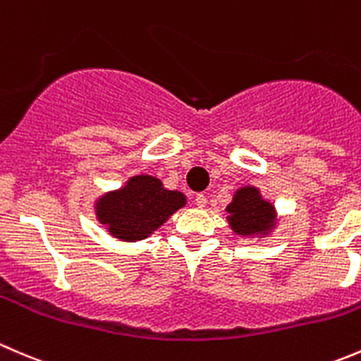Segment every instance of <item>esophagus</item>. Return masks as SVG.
<instances>
[{"label": "esophagus", "mask_w": 361, "mask_h": 361, "mask_svg": "<svg viewBox=\"0 0 361 361\" xmlns=\"http://www.w3.org/2000/svg\"><path fill=\"white\" fill-rule=\"evenodd\" d=\"M195 202H196V205L200 207V209H203V207L207 205V196L203 195V192H198V195L195 196Z\"/></svg>", "instance_id": "1"}]
</instances>
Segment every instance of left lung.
I'll list each match as a JSON object with an SVG mask.
<instances>
[{
  "instance_id": "obj_1",
  "label": "left lung",
  "mask_w": 361,
  "mask_h": 361,
  "mask_svg": "<svg viewBox=\"0 0 361 361\" xmlns=\"http://www.w3.org/2000/svg\"><path fill=\"white\" fill-rule=\"evenodd\" d=\"M228 221L237 235L267 233L274 226L276 212L272 203L265 202L256 188H242L235 192L233 202L226 207Z\"/></svg>"
}]
</instances>
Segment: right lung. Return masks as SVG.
<instances>
[{
    "label": "right lung",
    "instance_id": "add662e5",
    "mask_svg": "<svg viewBox=\"0 0 361 361\" xmlns=\"http://www.w3.org/2000/svg\"><path fill=\"white\" fill-rule=\"evenodd\" d=\"M184 205L182 192L169 191L156 177L137 176L119 191L102 196L96 214L114 237L135 242L149 237Z\"/></svg>",
    "mask_w": 361,
    "mask_h": 361
}]
</instances>
